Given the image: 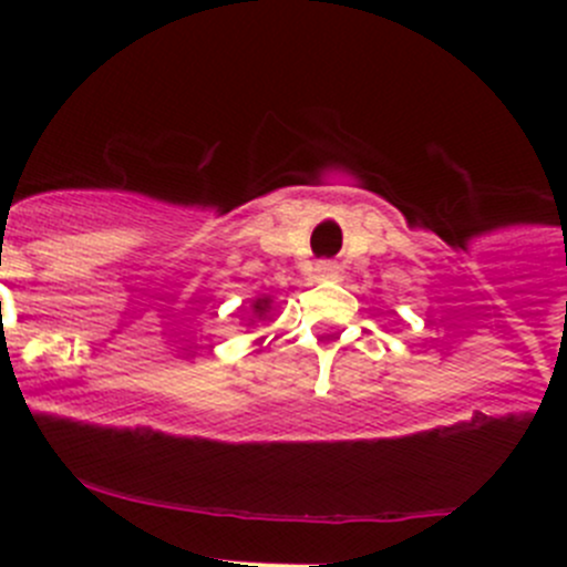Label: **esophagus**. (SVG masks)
Returning a JSON list of instances; mask_svg holds the SVG:
<instances>
[{
  "label": "esophagus",
  "mask_w": 567,
  "mask_h": 567,
  "mask_svg": "<svg viewBox=\"0 0 567 567\" xmlns=\"http://www.w3.org/2000/svg\"><path fill=\"white\" fill-rule=\"evenodd\" d=\"M316 274H318L320 279H329L331 274H334V266H331L329 260H318V262H316Z\"/></svg>",
  "instance_id": "34e87169"
}]
</instances>
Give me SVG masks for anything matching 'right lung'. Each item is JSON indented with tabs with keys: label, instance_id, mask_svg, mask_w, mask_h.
<instances>
[{
	"label": "right lung",
	"instance_id": "right-lung-1",
	"mask_svg": "<svg viewBox=\"0 0 567 567\" xmlns=\"http://www.w3.org/2000/svg\"><path fill=\"white\" fill-rule=\"evenodd\" d=\"M255 310H257V312H262V310H266V301H257V305H255Z\"/></svg>",
	"mask_w": 567,
	"mask_h": 567
}]
</instances>
